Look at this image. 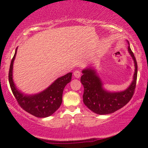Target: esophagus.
Returning a JSON list of instances; mask_svg holds the SVG:
<instances>
[{"instance_id": "34e87169", "label": "esophagus", "mask_w": 148, "mask_h": 148, "mask_svg": "<svg viewBox=\"0 0 148 148\" xmlns=\"http://www.w3.org/2000/svg\"><path fill=\"white\" fill-rule=\"evenodd\" d=\"M81 72H80L79 70H76L75 72H74V76H75L76 78H77V79H79V78L81 77Z\"/></svg>"}]
</instances>
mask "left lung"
I'll list each match as a JSON object with an SVG mask.
<instances>
[{"instance_id": "left-lung-1", "label": "left lung", "mask_w": 148, "mask_h": 148, "mask_svg": "<svg viewBox=\"0 0 148 148\" xmlns=\"http://www.w3.org/2000/svg\"><path fill=\"white\" fill-rule=\"evenodd\" d=\"M128 51L134 60L135 72L133 81L124 91L114 92L107 91L103 88L102 82L94 69L89 67L82 71L81 82L84 87V103L90 110L97 114L106 115L113 113L123 108L132 99L136 85L138 66L130 44Z\"/></svg>"}]
</instances>
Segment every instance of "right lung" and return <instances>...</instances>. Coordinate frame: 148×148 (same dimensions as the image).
<instances>
[{
  "mask_svg": "<svg viewBox=\"0 0 148 148\" xmlns=\"http://www.w3.org/2000/svg\"><path fill=\"white\" fill-rule=\"evenodd\" d=\"M15 51L14 57L12 59L9 71V83L14 97L19 106L30 114L37 118H46L53 114L60 106L62 101V92L65 86L71 81L72 73L69 72L61 76L54 81L45 90L38 94L24 95L16 88L12 79L13 63L16 57Z\"/></svg>",
  "mask_w": 148,
  "mask_h": 148,
  "instance_id": "right-lung-1",
  "label": "right lung"
}]
</instances>
